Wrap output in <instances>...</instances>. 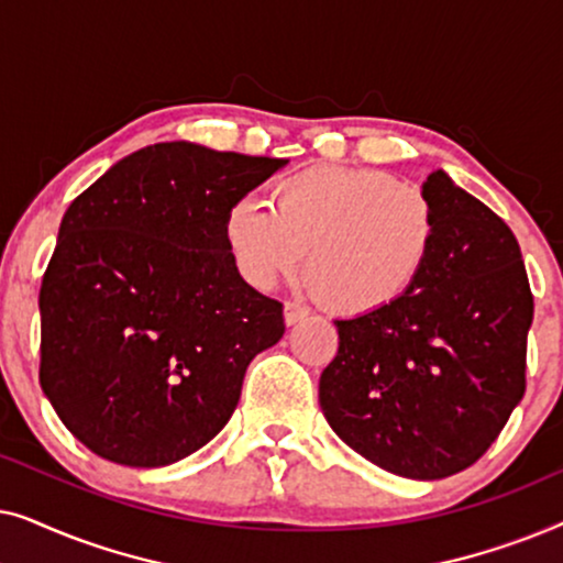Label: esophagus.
Returning a JSON list of instances; mask_svg holds the SVG:
<instances>
[{"mask_svg": "<svg viewBox=\"0 0 563 563\" xmlns=\"http://www.w3.org/2000/svg\"><path fill=\"white\" fill-rule=\"evenodd\" d=\"M307 314H310V310H307L305 305H299V302L284 305V322H287V325H297V322L307 320Z\"/></svg>", "mask_w": 563, "mask_h": 563, "instance_id": "1", "label": "esophagus"}]
</instances>
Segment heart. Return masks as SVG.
I'll return each mask as SVG.
<instances>
[{
    "instance_id": "1",
    "label": "heart",
    "mask_w": 563,
    "mask_h": 563,
    "mask_svg": "<svg viewBox=\"0 0 563 563\" xmlns=\"http://www.w3.org/2000/svg\"><path fill=\"white\" fill-rule=\"evenodd\" d=\"M222 241L249 287L289 279L307 253V279L343 314L397 305L426 274L438 243L433 199L382 168L307 166L274 181L268 207L238 199Z\"/></svg>"
}]
</instances>
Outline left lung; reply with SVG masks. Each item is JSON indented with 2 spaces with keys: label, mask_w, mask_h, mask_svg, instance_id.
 <instances>
[{
  "label": "left lung",
  "mask_w": 563,
  "mask_h": 563,
  "mask_svg": "<svg viewBox=\"0 0 563 563\" xmlns=\"http://www.w3.org/2000/svg\"><path fill=\"white\" fill-rule=\"evenodd\" d=\"M438 243L410 295L335 320L320 407L353 451L407 479L484 456L526 395L533 295L512 230L438 168L422 184Z\"/></svg>",
  "instance_id": "1"
}]
</instances>
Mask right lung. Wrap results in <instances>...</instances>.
<instances>
[{
  "label": "right lung",
  "instance_id": "right-lung-1",
  "mask_svg": "<svg viewBox=\"0 0 563 563\" xmlns=\"http://www.w3.org/2000/svg\"><path fill=\"white\" fill-rule=\"evenodd\" d=\"M287 164L156 143L68 205L41 287V387L91 453L168 466L225 428L284 314L238 276L222 220Z\"/></svg>",
  "mask_w": 563,
  "mask_h": 563
}]
</instances>
